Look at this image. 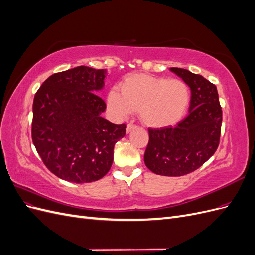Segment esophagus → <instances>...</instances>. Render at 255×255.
<instances>
[{
  "instance_id": "esophagus-1",
  "label": "esophagus",
  "mask_w": 255,
  "mask_h": 255,
  "mask_svg": "<svg viewBox=\"0 0 255 255\" xmlns=\"http://www.w3.org/2000/svg\"><path fill=\"white\" fill-rule=\"evenodd\" d=\"M135 128H136V126L133 125V123H128V125L127 126V133H129L130 130H132V129Z\"/></svg>"
}]
</instances>
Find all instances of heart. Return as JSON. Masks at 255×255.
I'll return each mask as SVG.
<instances>
[{"label":"heart","instance_id":"b5f03b06","mask_svg":"<svg viewBox=\"0 0 255 255\" xmlns=\"http://www.w3.org/2000/svg\"><path fill=\"white\" fill-rule=\"evenodd\" d=\"M120 92L112 89L109 105L118 117L138 111L139 119L150 128L175 125L189 104L190 92L182 80L157 78L150 74H130L120 84Z\"/></svg>","mask_w":255,"mask_h":255}]
</instances>
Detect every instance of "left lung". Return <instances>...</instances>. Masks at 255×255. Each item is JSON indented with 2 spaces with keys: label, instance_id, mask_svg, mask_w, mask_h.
I'll return each instance as SVG.
<instances>
[{
  "label": "left lung",
  "instance_id": "obj_1",
  "mask_svg": "<svg viewBox=\"0 0 255 255\" xmlns=\"http://www.w3.org/2000/svg\"><path fill=\"white\" fill-rule=\"evenodd\" d=\"M170 70L190 88L189 113L174 127L149 128L144 164L156 174L181 176L197 170L217 150L222 111L213 83L186 69Z\"/></svg>",
  "mask_w": 255,
  "mask_h": 255
}]
</instances>
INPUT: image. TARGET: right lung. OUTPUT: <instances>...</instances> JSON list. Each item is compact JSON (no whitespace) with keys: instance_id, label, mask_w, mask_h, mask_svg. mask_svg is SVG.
<instances>
[{"instance_id":"1","label":"right lung","mask_w":255,"mask_h":255,"mask_svg":"<svg viewBox=\"0 0 255 255\" xmlns=\"http://www.w3.org/2000/svg\"><path fill=\"white\" fill-rule=\"evenodd\" d=\"M106 70L80 66L54 73L37 90L33 103L32 139L43 164L59 179L98 181L110 171L115 143L126 123L104 119Z\"/></svg>"}]
</instances>
